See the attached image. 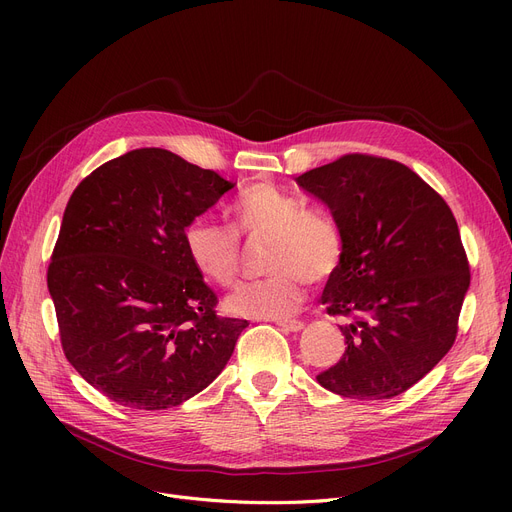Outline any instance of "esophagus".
I'll list each match as a JSON object with an SVG mask.
<instances>
[{
  "label": "esophagus",
  "instance_id": "obj_1",
  "mask_svg": "<svg viewBox=\"0 0 512 512\" xmlns=\"http://www.w3.org/2000/svg\"><path fill=\"white\" fill-rule=\"evenodd\" d=\"M278 326L286 332H301L305 328V324L299 319H284V321H278Z\"/></svg>",
  "mask_w": 512,
  "mask_h": 512
}]
</instances>
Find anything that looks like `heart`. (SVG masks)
<instances>
[{
	"label": "heart",
	"mask_w": 512,
	"mask_h": 512,
	"mask_svg": "<svg viewBox=\"0 0 512 512\" xmlns=\"http://www.w3.org/2000/svg\"><path fill=\"white\" fill-rule=\"evenodd\" d=\"M234 230L199 220L186 230V251L197 270L213 284L230 286L240 272V238H270L263 280L240 284L226 309L240 317L282 319L305 299V280L330 278L342 263L344 238L326 213L305 205L274 184L249 186L230 207Z\"/></svg>",
	"instance_id": "b5f03b06"
}]
</instances>
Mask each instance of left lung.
Here are the masks:
<instances>
[{"label":"left lung","mask_w":512,"mask_h":512,"mask_svg":"<svg viewBox=\"0 0 512 512\" xmlns=\"http://www.w3.org/2000/svg\"><path fill=\"white\" fill-rule=\"evenodd\" d=\"M324 201L344 257L321 303L348 317L342 359L317 375L344 398L382 400L417 384L450 351L471 274L446 201L394 159L348 153L297 178Z\"/></svg>","instance_id":"left-lung-1"}]
</instances>
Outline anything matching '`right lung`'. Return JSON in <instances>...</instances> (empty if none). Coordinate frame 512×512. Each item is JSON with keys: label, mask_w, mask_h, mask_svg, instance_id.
<instances>
[{"label": "right lung", "mask_w": 512, "mask_h": 512, "mask_svg": "<svg viewBox=\"0 0 512 512\" xmlns=\"http://www.w3.org/2000/svg\"><path fill=\"white\" fill-rule=\"evenodd\" d=\"M234 182L166 149H134L93 170L66 205L47 270L66 359L110 400L161 411L207 388L247 319L186 251V228Z\"/></svg>", "instance_id": "right-lung-1"}]
</instances>
